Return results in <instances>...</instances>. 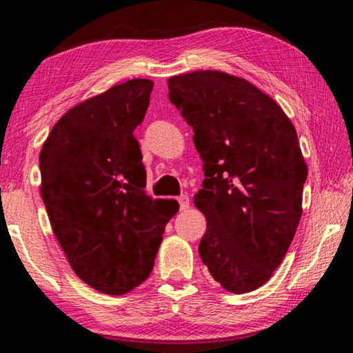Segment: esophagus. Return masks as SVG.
Segmentation results:
<instances>
[{"label": "esophagus", "instance_id": "obj_1", "mask_svg": "<svg viewBox=\"0 0 353 353\" xmlns=\"http://www.w3.org/2000/svg\"><path fill=\"white\" fill-rule=\"evenodd\" d=\"M177 201H179V205H181V210H187V208L190 207V198L187 194L179 196Z\"/></svg>", "mask_w": 353, "mask_h": 353}]
</instances>
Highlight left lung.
<instances>
[{"mask_svg": "<svg viewBox=\"0 0 353 353\" xmlns=\"http://www.w3.org/2000/svg\"><path fill=\"white\" fill-rule=\"evenodd\" d=\"M168 90L204 162L194 196L207 219L201 260L229 292L260 288L288 252L302 216L308 170L296 129L272 98L223 71L172 76Z\"/></svg>", "mask_w": 353, "mask_h": 353, "instance_id": "left-lung-1", "label": "left lung"}]
</instances>
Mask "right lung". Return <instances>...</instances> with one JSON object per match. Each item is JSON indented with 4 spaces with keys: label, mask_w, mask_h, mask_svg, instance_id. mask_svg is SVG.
Instances as JSON below:
<instances>
[{
    "label": "right lung",
    "mask_w": 353,
    "mask_h": 353,
    "mask_svg": "<svg viewBox=\"0 0 353 353\" xmlns=\"http://www.w3.org/2000/svg\"><path fill=\"white\" fill-rule=\"evenodd\" d=\"M154 82L130 79L70 109L40 151L41 185L52 232L76 276L121 296L149 277L177 201L146 194L134 130Z\"/></svg>",
    "instance_id": "1"
}]
</instances>
